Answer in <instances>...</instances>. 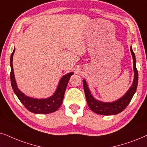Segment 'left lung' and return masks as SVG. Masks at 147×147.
<instances>
[{
  "mask_svg": "<svg viewBox=\"0 0 147 147\" xmlns=\"http://www.w3.org/2000/svg\"><path fill=\"white\" fill-rule=\"evenodd\" d=\"M130 51L133 58L134 79L132 85L131 86L130 89L127 91V93L125 94L122 98L111 103H104L97 101L96 99H94L93 96H92L91 93H90L89 88H88V85L87 83H86V81L83 80V88L87 104L89 105V108L95 113H98V114L100 115H105V116L116 115L122 112L130 103L133 95H134L135 92L136 91L138 81V70L136 67V58H135V54L134 52H133L132 47H130Z\"/></svg>",
  "mask_w": 147,
  "mask_h": 147,
  "instance_id": "obj_1",
  "label": "left lung"
}]
</instances>
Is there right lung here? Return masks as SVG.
<instances>
[{
    "label": "right lung",
    "instance_id": "add662e5",
    "mask_svg": "<svg viewBox=\"0 0 147 147\" xmlns=\"http://www.w3.org/2000/svg\"><path fill=\"white\" fill-rule=\"evenodd\" d=\"M15 49L11 55L10 60V65H11V82L13 91L16 94L19 100L23 105L26 107L31 112L34 113H40V114H46V113H52L57 110L61 105L64 99V95L65 93L66 86L68 85V81L73 72L66 74L60 79L59 85L56 89L55 93L52 96L48 99H38L31 98L27 97L23 94L17 87L16 82H15L14 72L13 67V57L15 52Z\"/></svg>",
    "mask_w": 147,
    "mask_h": 147
}]
</instances>
